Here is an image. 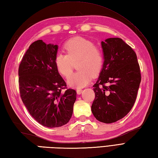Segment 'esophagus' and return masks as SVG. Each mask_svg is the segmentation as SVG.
I'll return each mask as SVG.
<instances>
[{
  "label": "esophagus",
  "mask_w": 158,
  "mask_h": 158,
  "mask_svg": "<svg viewBox=\"0 0 158 158\" xmlns=\"http://www.w3.org/2000/svg\"><path fill=\"white\" fill-rule=\"evenodd\" d=\"M82 92H83V89H80V88L77 89V94H81Z\"/></svg>",
  "instance_id": "1"
}]
</instances>
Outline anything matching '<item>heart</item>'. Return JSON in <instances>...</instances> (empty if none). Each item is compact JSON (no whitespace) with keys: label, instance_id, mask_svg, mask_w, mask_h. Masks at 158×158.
<instances>
[{"label":"heart","instance_id":"heart-1","mask_svg":"<svg viewBox=\"0 0 158 158\" xmlns=\"http://www.w3.org/2000/svg\"><path fill=\"white\" fill-rule=\"evenodd\" d=\"M66 54L58 53L54 60L58 72L67 78L73 71V63H77L79 70L68 79V84L73 88H82L87 85L100 72L103 64L102 50L94 44L82 37L69 40L64 45Z\"/></svg>","mask_w":158,"mask_h":158}]
</instances>
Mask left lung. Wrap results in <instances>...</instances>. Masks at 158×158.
<instances>
[{
	"mask_svg": "<svg viewBox=\"0 0 158 158\" xmlns=\"http://www.w3.org/2000/svg\"><path fill=\"white\" fill-rule=\"evenodd\" d=\"M104 63L100 76L93 85L95 99L92 112L97 120L115 122L132 109L141 81L137 56L120 38L101 42Z\"/></svg>",
	"mask_w": 158,
	"mask_h": 158,
	"instance_id": "8db88e82",
	"label": "left lung"
}]
</instances>
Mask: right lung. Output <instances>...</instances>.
I'll return each mask as SVG.
<instances>
[{"mask_svg":"<svg viewBox=\"0 0 158 158\" xmlns=\"http://www.w3.org/2000/svg\"><path fill=\"white\" fill-rule=\"evenodd\" d=\"M57 45L38 40L30 45L19 66L20 96L36 122L48 127H58L69 122L76 100L75 89L66 84L57 70L54 60Z\"/></svg>","mask_w":158,"mask_h":158,"instance_id":"obj_1","label":"right lung"}]
</instances>
